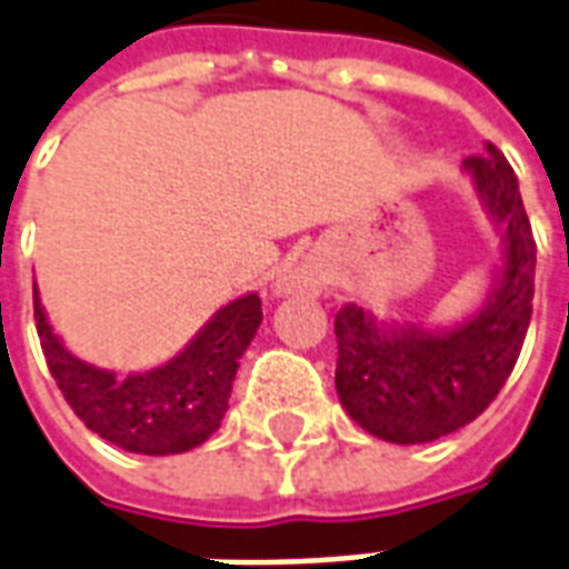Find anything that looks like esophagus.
I'll return each mask as SVG.
<instances>
[{
	"label": "esophagus",
	"mask_w": 569,
	"mask_h": 569,
	"mask_svg": "<svg viewBox=\"0 0 569 569\" xmlns=\"http://www.w3.org/2000/svg\"><path fill=\"white\" fill-rule=\"evenodd\" d=\"M319 286V274L313 268H298L292 274H286L280 283H277V292L280 295H298V292H316Z\"/></svg>",
	"instance_id": "esophagus-1"
}]
</instances>
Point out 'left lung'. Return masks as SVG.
Segmentation results:
<instances>
[{
    "label": "left lung",
    "instance_id": "left-lung-1",
    "mask_svg": "<svg viewBox=\"0 0 569 569\" xmlns=\"http://www.w3.org/2000/svg\"><path fill=\"white\" fill-rule=\"evenodd\" d=\"M466 169L492 217L505 223V274L487 307L448 333H381L355 303L333 319L342 409L370 436L393 445L436 441L483 415L510 379L531 322L537 244L513 167L489 142Z\"/></svg>",
    "mask_w": 569,
    "mask_h": 569
}]
</instances>
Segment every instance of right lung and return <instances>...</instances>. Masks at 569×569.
I'll list each match as a JSON object with an SVG mask.
<instances>
[{
	"mask_svg": "<svg viewBox=\"0 0 569 569\" xmlns=\"http://www.w3.org/2000/svg\"><path fill=\"white\" fill-rule=\"evenodd\" d=\"M262 325L259 295L227 303L167 367L112 376L77 361L47 325L34 292V328L43 358L73 415L103 441L130 453L167 457L197 448L229 409L238 361Z\"/></svg>",
	"mask_w": 569,
	"mask_h": 569,
	"instance_id": "right-lung-1",
	"label": "right lung"
}]
</instances>
